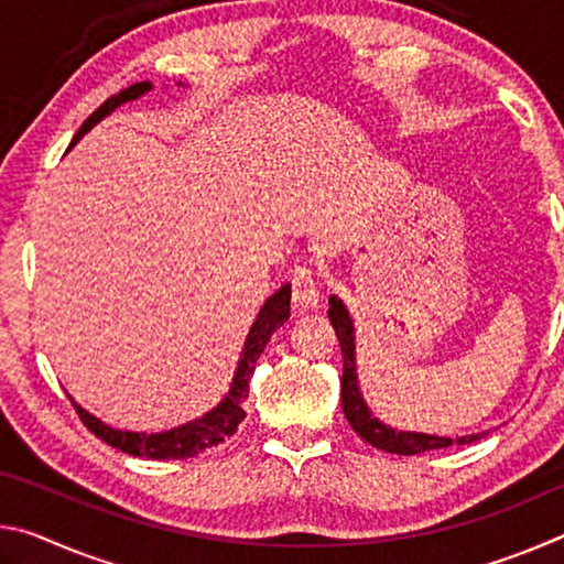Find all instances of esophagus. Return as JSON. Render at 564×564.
<instances>
[{
    "label": "esophagus",
    "mask_w": 564,
    "mask_h": 564,
    "mask_svg": "<svg viewBox=\"0 0 564 564\" xmlns=\"http://www.w3.org/2000/svg\"><path fill=\"white\" fill-rule=\"evenodd\" d=\"M291 301L295 308H301V311L316 308L321 301L316 273H313L308 263H299L291 273Z\"/></svg>",
    "instance_id": "1"
}]
</instances>
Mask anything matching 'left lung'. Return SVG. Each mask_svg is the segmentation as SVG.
Masks as SVG:
<instances>
[{
  "mask_svg": "<svg viewBox=\"0 0 564 564\" xmlns=\"http://www.w3.org/2000/svg\"><path fill=\"white\" fill-rule=\"evenodd\" d=\"M328 318L336 330L340 352H343V378H340V403L343 413H346L348 423L362 441L370 443L378 451L395 453V455H417L425 451H437V447H451V445H467L480 441L485 435H465V437H437V435H423V433H395L393 427H386L383 423L370 415L368 405L362 403L358 378H356V346H352V326L348 318V311L343 308L338 299H330Z\"/></svg>",
  "mask_w": 564,
  "mask_h": 564,
  "instance_id": "left-lung-1",
  "label": "left lung"
}]
</instances>
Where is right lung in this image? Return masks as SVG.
<instances>
[{"label": "right lung", "mask_w": 564, "mask_h": 564, "mask_svg": "<svg viewBox=\"0 0 564 564\" xmlns=\"http://www.w3.org/2000/svg\"><path fill=\"white\" fill-rule=\"evenodd\" d=\"M149 89H151V82H139V84H131L129 89H121L119 94H113L111 99L104 101L101 107L82 123V129L74 133L72 147L94 127V123L101 121L109 111L117 109L119 104L137 99ZM289 316H291V285L285 283L281 291H275L271 299L265 301L259 318H256V323L251 326V333H248L246 346H243V356L238 360L231 390H228L224 403L214 408L212 413H206L204 417L194 420V423H186L166 433L147 435V433L113 431V427L104 425L101 420L89 415L87 410L74 403L76 415L82 417V423L87 425L99 441H104L111 447H119L121 453H129L133 457H149V460H186V457H196L198 453L212 451V447L228 441V437L238 431V425L243 423L246 417L243 403L248 398V383H251L256 360L261 358V352L265 348V343L271 340L273 330L283 326V323L289 321Z\"/></svg>", "instance_id": "right-lung-1"}]
</instances>
